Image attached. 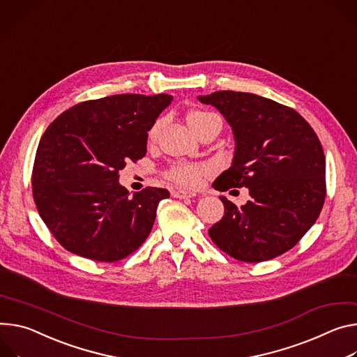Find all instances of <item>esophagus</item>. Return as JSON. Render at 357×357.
Returning a JSON list of instances; mask_svg holds the SVG:
<instances>
[{"mask_svg":"<svg viewBox=\"0 0 357 357\" xmlns=\"http://www.w3.org/2000/svg\"><path fill=\"white\" fill-rule=\"evenodd\" d=\"M171 193H172L174 198H179V199H188V198L197 197V193L188 192V190H182V189H172Z\"/></svg>","mask_w":357,"mask_h":357,"instance_id":"esophagus-1","label":"esophagus"}]
</instances>
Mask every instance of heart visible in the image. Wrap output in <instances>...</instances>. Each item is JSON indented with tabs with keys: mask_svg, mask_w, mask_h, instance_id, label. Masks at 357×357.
Listing matches in <instances>:
<instances>
[{
	"mask_svg": "<svg viewBox=\"0 0 357 357\" xmlns=\"http://www.w3.org/2000/svg\"><path fill=\"white\" fill-rule=\"evenodd\" d=\"M213 121H220L218 115L208 111H193L188 115V123L198 135L206 126H209ZM162 121L158 119L152 123L148 131V142H153L158 138L160 131ZM211 174L208 165L193 164V162H174V164L165 171V178L175 185L183 188H197L202 183V181Z\"/></svg>",
	"mask_w": 357,
	"mask_h": 357,
	"instance_id": "b5f03b06",
	"label": "heart"
}]
</instances>
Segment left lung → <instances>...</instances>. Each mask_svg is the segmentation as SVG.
Returning <instances> with one entry per match:
<instances>
[{
  "mask_svg": "<svg viewBox=\"0 0 357 357\" xmlns=\"http://www.w3.org/2000/svg\"><path fill=\"white\" fill-rule=\"evenodd\" d=\"M199 101L232 126V167L213 188H248L242 208L220 197L223 218L209 229L213 243L242 262L257 264L294 248L320 215L326 198V160L307 121L294 108L249 92L216 91Z\"/></svg>",
  "mask_w": 357,
  "mask_h": 357,
  "instance_id": "1",
  "label": "left lung"
}]
</instances>
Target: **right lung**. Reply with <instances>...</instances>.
I'll return each instance as SVG.
<instances>
[{
    "label": "right lung",
    "instance_id": "right-lung-1",
    "mask_svg": "<svg viewBox=\"0 0 357 357\" xmlns=\"http://www.w3.org/2000/svg\"><path fill=\"white\" fill-rule=\"evenodd\" d=\"M171 101L168 93L111 95L71 107L47 128L32 168V197L68 252L118 262L145 242L169 192L148 186L129 198L118 174L145 156L149 128Z\"/></svg>",
    "mask_w": 357,
    "mask_h": 357
}]
</instances>
